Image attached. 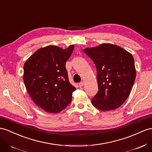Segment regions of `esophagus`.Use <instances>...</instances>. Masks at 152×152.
<instances>
[{"label": "esophagus", "mask_w": 152, "mask_h": 152, "mask_svg": "<svg viewBox=\"0 0 152 152\" xmlns=\"http://www.w3.org/2000/svg\"><path fill=\"white\" fill-rule=\"evenodd\" d=\"M84 85V82H81V83H80L79 84V87H83V86Z\"/></svg>", "instance_id": "1"}]
</instances>
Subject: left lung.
Here are the masks:
<instances>
[{
	"label": "left lung",
	"instance_id": "8db88e82",
	"mask_svg": "<svg viewBox=\"0 0 152 152\" xmlns=\"http://www.w3.org/2000/svg\"><path fill=\"white\" fill-rule=\"evenodd\" d=\"M84 52L95 63L97 72L98 91L91 100L93 105L103 111L118 108L129 97L136 79L133 56L110 43L86 48Z\"/></svg>",
	"mask_w": 152,
	"mask_h": 152
}]
</instances>
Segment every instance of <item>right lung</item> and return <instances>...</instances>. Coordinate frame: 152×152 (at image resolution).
<instances>
[{"label":"right lung","mask_w":152,"mask_h":152,"mask_svg":"<svg viewBox=\"0 0 152 152\" xmlns=\"http://www.w3.org/2000/svg\"><path fill=\"white\" fill-rule=\"evenodd\" d=\"M74 48L49 45L38 49L23 66V82L32 101L45 111L57 113L72 101L76 88L69 83L66 61Z\"/></svg>","instance_id":"add662e5"}]
</instances>
